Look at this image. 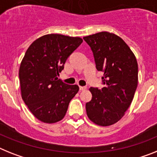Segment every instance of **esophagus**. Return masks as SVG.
I'll list each match as a JSON object with an SVG mask.
<instances>
[{
  "mask_svg": "<svg viewBox=\"0 0 157 157\" xmlns=\"http://www.w3.org/2000/svg\"><path fill=\"white\" fill-rule=\"evenodd\" d=\"M86 89V86H79L80 90H85Z\"/></svg>",
  "mask_w": 157,
  "mask_h": 157,
  "instance_id": "1",
  "label": "esophagus"
}]
</instances>
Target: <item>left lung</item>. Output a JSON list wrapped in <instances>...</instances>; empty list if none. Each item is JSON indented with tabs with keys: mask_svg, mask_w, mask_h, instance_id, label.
<instances>
[{
	"mask_svg": "<svg viewBox=\"0 0 157 157\" xmlns=\"http://www.w3.org/2000/svg\"><path fill=\"white\" fill-rule=\"evenodd\" d=\"M90 47L96 68L104 73V87H90L91 101L86 104L88 117L94 124L109 126L124 115L138 83V66L129 47L113 33L101 32L83 37Z\"/></svg>",
	"mask_w": 157,
	"mask_h": 157,
	"instance_id": "8db88e82",
	"label": "left lung"
}]
</instances>
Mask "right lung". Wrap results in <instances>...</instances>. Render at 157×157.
Listing matches in <instances>:
<instances>
[{
    "label": "right lung",
    "mask_w": 157,
    "mask_h": 157,
    "mask_svg": "<svg viewBox=\"0 0 157 157\" xmlns=\"http://www.w3.org/2000/svg\"><path fill=\"white\" fill-rule=\"evenodd\" d=\"M82 43L80 37L48 34L28 48L19 70L21 97L29 110L44 123H56L65 116L78 93L77 85L58 78L69 56Z\"/></svg>",
    "instance_id": "right-lung-1"
}]
</instances>
